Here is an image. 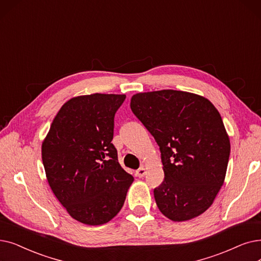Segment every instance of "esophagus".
<instances>
[{
  "label": "esophagus",
  "instance_id": "34e87169",
  "mask_svg": "<svg viewBox=\"0 0 261 261\" xmlns=\"http://www.w3.org/2000/svg\"><path fill=\"white\" fill-rule=\"evenodd\" d=\"M146 175V168L145 167H140L137 172H135V176L139 178H143Z\"/></svg>",
  "mask_w": 261,
  "mask_h": 261
}]
</instances>
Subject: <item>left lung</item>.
I'll return each instance as SVG.
<instances>
[{
    "label": "left lung",
    "instance_id": "obj_1",
    "mask_svg": "<svg viewBox=\"0 0 261 261\" xmlns=\"http://www.w3.org/2000/svg\"><path fill=\"white\" fill-rule=\"evenodd\" d=\"M131 110L160 147L156 206L175 222L198 217L223 186L230 143L219 111L201 96L164 89L131 98Z\"/></svg>",
    "mask_w": 261,
    "mask_h": 261
}]
</instances>
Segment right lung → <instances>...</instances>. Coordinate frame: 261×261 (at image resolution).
Segmentation results:
<instances>
[{
    "mask_svg": "<svg viewBox=\"0 0 261 261\" xmlns=\"http://www.w3.org/2000/svg\"><path fill=\"white\" fill-rule=\"evenodd\" d=\"M126 95L93 94L61 108L41 147L42 163L54 195L71 217L86 225L111 221L133 182L118 163L111 142L115 113Z\"/></svg>",
    "mask_w": 261,
    "mask_h": 261,
    "instance_id": "right-lung-1",
    "label": "right lung"
}]
</instances>
